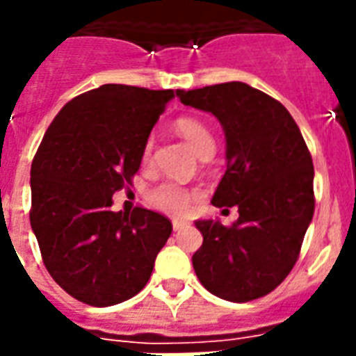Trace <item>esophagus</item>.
Returning a JSON list of instances; mask_svg holds the SVG:
<instances>
[{
    "mask_svg": "<svg viewBox=\"0 0 356 356\" xmlns=\"http://www.w3.org/2000/svg\"><path fill=\"white\" fill-rule=\"evenodd\" d=\"M172 225H173V231H181V229L186 227V225H188V223L183 222V220H173Z\"/></svg>",
    "mask_w": 356,
    "mask_h": 356,
    "instance_id": "esophagus-1",
    "label": "esophagus"
}]
</instances>
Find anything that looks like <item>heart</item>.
I'll return each mask as SVG.
<instances>
[{
	"mask_svg": "<svg viewBox=\"0 0 356 356\" xmlns=\"http://www.w3.org/2000/svg\"><path fill=\"white\" fill-rule=\"evenodd\" d=\"M173 127H175L179 136L184 138L190 149L194 151L197 156L205 155L209 151H214V147H216V142H214L211 129L207 127L201 120L183 116V118H179L175 122ZM151 149H153V140H147L144 145V153H142V159L145 162L149 161ZM195 195H197L195 190L184 188V186L177 183H162L156 188L151 190L149 201L156 211L164 212V214L184 216L192 209V201H194Z\"/></svg>",
	"mask_w": 356,
	"mask_h": 356,
	"instance_id": "b5f03b06",
	"label": "heart"
}]
</instances>
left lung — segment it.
Listing matches in <instances>:
<instances>
[{
    "instance_id": "left-lung-1",
    "label": "left lung",
    "mask_w": 356,
    "mask_h": 356,
    "mask_svg": "<svg viewBox=\"0 0 356 356\" xmlns=\"http://www.w3.org/2000/svg\"><path fill=\"white\" fill-rule=\"evenodd\" d=\"M177 97L222 123L227 170L212 205L238 207L240 214L231 227L195 222L203 234L192 257L195 275L233 303L262 298L292 271L314 214V166L303 134L281 103L240 81L177 90Z\"/></svg>"
}]
</instances>
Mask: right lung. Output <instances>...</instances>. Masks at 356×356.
Instances as JSON below:
<instances>
[{
    "label": "right lung",
    "instance_id": "obj_1",
    "mask_svg": "<svg viewBox=\"0 0 356 356\" xmlns=\"http://www.w3.org/2000/svg\"><path fill=\"white\" fill-rule=\"evenodd\" d=\"M173 90L103 85L74 97L47 127L31 164V227L53 281L92 307L145 286L172 222L113 195L133 184L144 145Z\"/></svg>",
    "mask_w": 356,
    "mask_h": 356
}]
</instances>
